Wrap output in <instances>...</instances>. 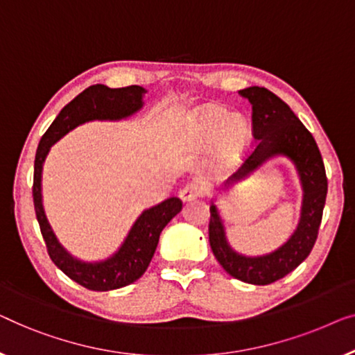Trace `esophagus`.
<instances>
[{
    "label": "esophagus",
    "instance_id": "1",
    "mask_svg": "<svg viewBox=\"0 0 355 355\" xmlns=\"http://www.w3.org/2000/svg\"><path fill=\"white\" fill-rule=\"evenodd\" d=\"M204 194H206V187L198 182L187 183L182 189H180V198H182V201H193V199L202 198Z\"/></svg>",
    "mask_w": 355,
    "mask_h": 355
}]
</instances>
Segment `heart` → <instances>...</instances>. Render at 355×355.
Returning <instances> with one entry per match:
<instances>
[{
	"label": "heart",
	"instance_id": "b5f03b06",
	"mask_svg": "<svg viewBox=\"0 0 355 355\" xmlns=\"http://www.w3.org/2000/svg\"><path fill=\"white\" fill-rule=\"evenodd\" d=\"M194 125L202 143H212L216 139L218 156L227 162L234 161L243 153L251 135L246 119L214 104L199 111Z\"/></svg>",
	"mask_w": 355,
	"mask_h": 355
}]
</instances>
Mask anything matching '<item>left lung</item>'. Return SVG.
Returning a JSON list of instances; mask_svg holds the SVG:
<instances>
[{
    "label": "left lung",
    "instance_id": "1",
    "mask_svg": "<svg viewBox=\"0 0 355 355\" xmlns=\"http://www.w3.org/2000/svg\"><path fill=\"white\" fill-rule=\"evenodd\" d=\"M239 93L252 104L254 143L246 162L227 183L249 175L268 157L284 154L296 164L301 177L304 189L301 220L293 236L275 252L246 257L228 246L220 216L212 204L209 243L218 263L233 278L251 284H270L286 277L311 254L322 223L328 180L320 149L312 133L283 99L263 87H249Z\"/></svg>",
    "mask_w": 355,
    "mask_h": 355
}]
</instances>
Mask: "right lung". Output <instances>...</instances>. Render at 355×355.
<instances>
[{
	"instance_id": "add662e5",
	"label": "right lung",
	"mask_w": 355,
	"mask_h": 355,
	"mask_svg": "<svg viewBox=\"0 0 355 355\" xmlns=\"http://www.w3.org/2000/svg\"><path fill=\"white\" fill-rule=\"evenodd\" d=\"M143 93L144 89L138 85L123 88H109L99 83L92 85L62 107L59 116L40 139L35 154L33 206L49 257L69 278L92 291H111L137 282L151 262L164 227L182 211V201L178 198H168L157 206L144 211L130 230L122 248L111 259L96 263H85L73 259L61 246L44 216L42 204L43 162L49 148L78 123L94 119L117 121L132 116L143 106Z\"/></svg>"
}]
</instances>
